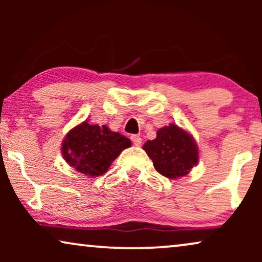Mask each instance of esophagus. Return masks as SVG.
Here are the masks:
<instances>
[{
    "instance_id": "34e87169",
    "label": "esophagus",
    "mask_w": 262,
    "mask_h": 262,
    "mask_svg": "<svg viewBox=\"0 0 262 262\" xmlns=\"http://www.w3.org/2000/svg\"><path fill=\"white\" fill-rule=\"evenodd\" d=\"M131 141H132V143H134L136 146H139V145L142 144V138L139 137V136H137V135L131 136Z\"/></svg>"
}]
</instances>
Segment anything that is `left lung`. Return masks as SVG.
<instances>
[{
    "mask_svg": "<svg viewBox=\"0 0 262 262\" xmlns=\"http://www.w3.org/2000/svg\"><path fill=\"white\" fill-rule=\"evenodd\" d=\"M143 149L152 160L155 169L169 179L187 175L199 160L194 139L175 124L161 127L156 138L146 141Z\"/></svg>",
    "mask_w": 262,
    "mask_h": 262,
    "instance_id": "left-lung-1",
    "label": "left lung"
}]
</instances>
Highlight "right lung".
<instances>
[{
  "instance_id": "obj_1",
  "label": "right lung",
  "mask_w": 262,
  "mask_h": 262,
  "mask_svg": "<svg viewBox=\"0 0 262 262\" xmlns=\"http://www.w3.org/2000/svg\"><path fill=\"white\" fill-rule=\"evenodd\" d=\"M128 146L130 139L111 131L106 125L99 126L83 121L67 134L62 143V155L80 173L100 177Z\"/></svg>"
}]
</instances>
